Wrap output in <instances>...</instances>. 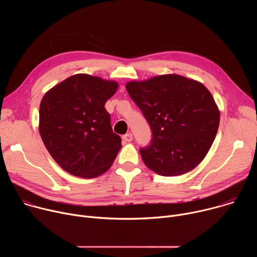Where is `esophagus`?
I'll return each mask as SVG.
<instances>
[{"label":"esophagus","instance_id":"obj_1","mask_svg":"<svg viewBox=\"0 0 257 257\" xmlns=\"http://www.w3.org/2000/svg\"><path fill=\"white\" fill-rule=\"evenodd\" d=\"M123 140L124 141H126V142H130V141H132L133 140V135L131 134V133H127V134H125V135H123Z\"/></svg>","mask_w":257,"mask_h":257}]
</instances>
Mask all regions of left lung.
I'll return each instance as SVG.
<instances>
[{
    "label": "left lung",
    "instance_id": "1",
    "mask_svg": "<svg viewBox=\"0 0 257 257\" xmlns=\"http://www.w3.org/2000/svg\"><path fill=\"white\" fill-rule=\"evenodd\" d=\"M126 89L153 132L151 144L140 149L145 166L166 177L197 167L208 153L219 124L218 107L209 90L177 74L130 81Z\"/></svg>",
    "mask_w": 257,
    "mask_h": 257
}]
</instances>
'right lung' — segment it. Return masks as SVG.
I'll list each match as a JSON object with an SVG mask.
<instances>
[{
    "label": "right lung",
    "mask_w": 257,
    "mask_h": 257,
    "mask_svg": "<svg viewBox=\"0 0 257 257\" xmlns=\"http://www.w3.org/2000/svg\"><path fill=\"white\" fill-rule=\"evenodd\" d=\"M118 89L112 80L76 74L51 88L40 105V134L55 162L71 175L95 178L122 148L104 103Z\"/></svg>",
    "instance_id": "1"
}]
</instances>
